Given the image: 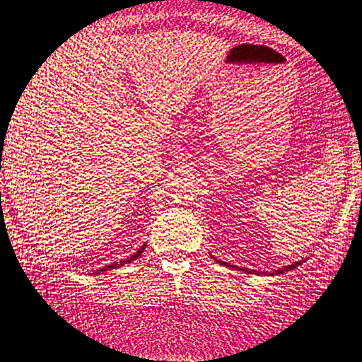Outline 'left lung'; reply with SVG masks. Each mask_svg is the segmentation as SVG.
Listing matches in <instances>:
<instances>
[{"mask_svg": "<svg viewBox=\"0 0 362 362\" xmlns=\"http://www.w3.org/2000/svg\"><path fill=\"white\" fill-rule=\"evenodd\" d=\"M211 258H215V257H211ZM215 262L220 263V264H223V267H226V268H237V269H242V272H245V273H252V274H268V276H276V274H285L286 272H291L293 268L300 267V264L303 263V262H296V263H293V264H288V267H283V268L274 269V272L269 273V272H255V269L233 267V264H230V263H226V262H221V259H216V258H215Z\"/></svg>", "mask_w": 362, "mask_h": 362, "instance_id": "8db88e82", "label": "left lung"}]
</instances>
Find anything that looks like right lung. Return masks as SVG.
<instances>
[{"label":"right lung","mask_w":362,"mask_h":362,"mask_svg":"<svg viewBox=\"0 0 362 362\" xmlns=\"http://www.w3.org/2000/svg\"><path fill=\"white\" fill-rule=\"evenodd\" d=\"M146 247L147 245H142L141 248L137 250L136 253L134 255H131V257H129L127 259H122V262H117V263H112V264H107V267H104V268H100V269H98V272H95V274H100L103 272H107V269H115V268H119V267H124V264H127V263H132L134 259H137L139 257H141V255L144 253V250H146Z\"/></svg>","instance_id":"right-lung-1"}]
</instances>
